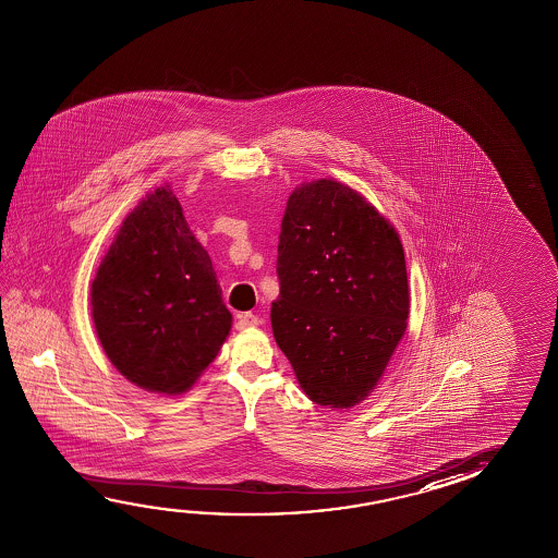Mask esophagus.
Instances as JSON below:
<instances>
[{
	"label": "esophagus",
	"mask_w": 558,
	"mask_h": 558,
	"mask_svg": "<svg viewBox=\"0 0 558 558\" xmlns=\"http://www.w3.org/2000/svg\"><path fill=\"white\" fill-rule=\"evenodd\" d=\"M256 325H260V319L253 315V313H243V315H239L238 323H235V329L238 330H247L253 329Z\"/></svg>",
	"instance_id": "esophagus-1"
}]
</instances>
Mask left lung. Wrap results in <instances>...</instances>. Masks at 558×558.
I'll return each instance as SVG.
<instances>
[{
  "label": "left lung",
  "mask_w": 558,
  "mask_h": 558,
  "mask_svg": "<svg viewBox=\"0 0 558 558\" xmlns=\"http://www.w3.org/2000/svg\"><path fill=\"white\" fill-rule=\"evenodd\" d=\"M270 319L311 401L350 409L372 393L409 319L401 239L335 179L303 183L283 211Z\"/></svg>",
  "instance_id": "obj_1"
}]
</instances>
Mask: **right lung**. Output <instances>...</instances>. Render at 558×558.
I'll use <instances>...</instances> for the list:
<instances>
[{
	"label": "right lung",
	"mask_w": 558,
	"mask_h": 558,
	"mask_svg": "<svg viewBox=\"0 0 558 558\" xmlns=\"http://www.w3.org/2000/svg\"><path fill=\"white\" fill-rule=\"evenodd\" d=\"M92 315L112 366L146 391L184 393L218 356L231 313L169 184L122 221L92 283Z\"/></svg>",
	"instance_id": "1"
}]
</instances>
